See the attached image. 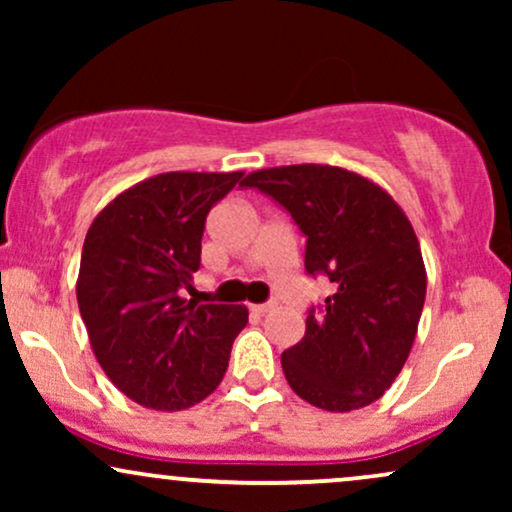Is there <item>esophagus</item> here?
Returning a JSON list of instances; mask_svg holds the SVG:
<instances>
[{
  "label": "esophagus",
  "mask_w": 512,
  "mask_h": 512,
  "mask_svg": "<svg viewBox=\"0 0 512 512\" xmlns=\"http://www.w3.org/2000/svg\"><path fill=\"white\" fill-rule=\"evenodd\" d=\"M274 308H276V303H274V301H269V303H260V305H252V310H255V313H260V315H264V313H272Z\"/></svg>",
  "instance_id": "34e87169"
}]
</instances>
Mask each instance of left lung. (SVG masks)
<instances>
[{
  "label": "left lung",
  "instance_id": "8db88e82",
  "mask_svg": "<svg viewBox=\"0 0 512 512\" xmlns=\"http://www.w3.org/2000/svg\"><path fill=\"white\" fill-rule=\"evenodd\" d=\"M240 185L289 211L308 238V274L334 284L322 313L310 310L305 337L281 354L291 390L325 411L368 407L404 368L426 301L407 214L373 180L322 163L255 170Z\"/></svg>",
  "mask_w": 512,
  "mask_h": 512
}]
</instances>
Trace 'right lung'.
<instances>
[{"label": "right lung", "mask_w": 512, "mask_h": 512, "mask_svg": "<svg viewBox=\"0 0 512 512\" xmlns=\"http://www.w3.org/2000/svg\"><path fill=\"white\" fill-rule=\"evenodd\" d=\"M243 178L173 170L120 192L98 211L81 250L76 301L93 354L117 390L180 411L219 387L245 305L187 301L209 209Z\"/></svg>", "instance_id": "obj_1"}]
</instances>
